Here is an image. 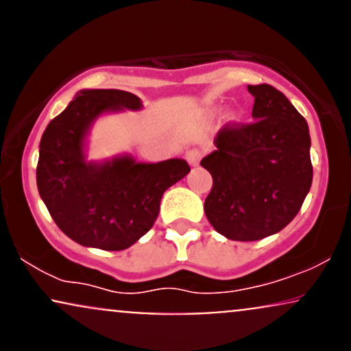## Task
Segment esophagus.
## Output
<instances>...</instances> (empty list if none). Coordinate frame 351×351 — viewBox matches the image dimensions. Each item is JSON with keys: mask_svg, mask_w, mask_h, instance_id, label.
<instances>
[{"mask_svg": "<svg viewBox=\"0 0 351 351\" xmlns=\"http://www.w3.org/2000/svg\"><path fill=\"white\" fill-rule=\"evenodd\" d=\"M201 156H203V152L198 150V148H191V150L186 152V160L191 167H198L201 162Z\"/></svg>", "mask_w": 351, "mask_h": 351, "instance_id": "obj_1", "label": "esophagus"}]
</instances>
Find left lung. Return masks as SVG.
<instances>
[{
	"mask_svg": "<svg viewBox=\"0 0 351 351\" xmlns=\"http://www.w3.org/2000/svg\"><path fill=\"white\" fill-rule=\"evenodd\" d=\"M247 90L254 122L221 128L216 150L201 160L213 176L204 213L231 241H259L284 229L300 211L313 176L304 117L269 84Z\"/></svg>",
	"mask_w": 351,
	"mask_h": 351,
	"instance_id": "8db88e82",
	"label": "left lung"
}]
</instances>
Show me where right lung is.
I'll return each instance as SVG.
<instances>
[{
	"label": "right lung",
	"instance_id": "obj_1",
	"mask_svg": "<svg viewBox=\"0 0 351 351\" xmlns=\"http://www.w3.org/2000/svg\"><path fill=\"white\" fill-rule=\"evenodd\" d=\"M142 107L130 92L84 88L44 130L36 168L39 196L60 231L80 245L130 247L152 229L163 193L189 173L181 158L142 163L125 153L87 160V136L100 115Z\"/></svg>",
	"mask_w": 351,
	"mask_h": 351
}]
</instances>
